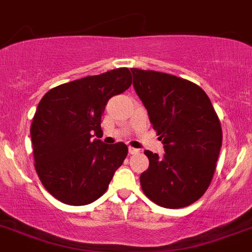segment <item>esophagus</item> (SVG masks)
Instances as JSON below:
<instances>
[{"label":"esophagus","instance_id":"esophagus-1","mask_svg":"<svg viewBox=\"0 0 252 252\" xmlns=\"http://www.w3.org/2000/svg\"><path fill=\"white\" fill-rule=\"evenodd\" d=\"M128 153H130V154H139V153H140V150L136 149V148L130 147L128 148Z\"/></svg>","mask_w":252,"mask_h":252}]
</instances>
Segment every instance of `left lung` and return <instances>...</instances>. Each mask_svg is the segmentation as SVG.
Returning a JSON list of instances; mask_svg holds the SVG:
<instances>
[{
	"label": "left lung",
	"instance_id": "left-lung-1",
	"mask_svg": "<svg viewBox=\"0 0 252 252\" xmlns=\"http://www.w3.org/2000/svg\"><path fill=\"white\" fill-rule=\"evenodd\" d=\"M134 88L164 144V154L145 150L149 168L140 176L143 192L157 205L180 209L209 188L222 147V126L199 85L175 75L131 68Z\"/></svg>",
	"mask_w": 252,
	"mask_h": 252
}]
</instances>
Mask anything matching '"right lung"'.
Listing matches in <instances>:
<instances>
[{
	"label": "right lung",
	"instance_id": "obj_1",
	"mask_svg": "<svg viewBox=\"0 0 252 252\" xmlns=\"http://www.w3.org/2000/svg\"><path fill=\"white\" fill-rule=\"evenodd\" d=\"M131 87V72L121 67L61 84L36 107L30 136L34 167L53 197L67 205H87L107 191L116 169L127 156L124 143L93 140L113 95Z\"/></svg>",
	"mask_w": 252,
	"mask_h": 252
}]
</instances>
